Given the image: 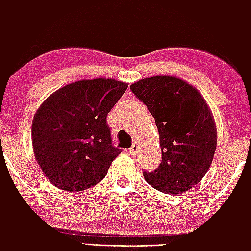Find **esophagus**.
I'll return each instance as SVG.
<instances>
[{
	"instance_id": "obj_1",
	"label": "esophagus",
	"mask_w": 251,
	"mask_h": 251,
	"mask_svg": "<svg viewBox=\"0 0 251 251\" xmlns=\"http://www.w3.org/2000/svg\"><path fill=\"white\" fill-rule=\"evenodd\" d=\"M139 149H140V146H139V143L137 142H135L133 146H131L130 148H129V153L131 154V155H136L137 154V151H139Z\"/></svg>"
}]
</instances>
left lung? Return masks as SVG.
Returning a JSON list of instances; mask_svg holds the SVG:
<instances>
[{
	"mask_svg": "<svg viewBox=\"0 0 251 251\" xmlns=\"http://www.w3.org/2000/svg\"><path fill=\"white\" fill-rule=\"evenodd\" d=\"M130 90L155 118L162 161L146 181L163 193L191 190L210 168L217 146L215 120L201 95L171 75L141 79Z\"/></svg>",
	"mask_w": 251,
	"mask_h": 251,
	"instance_id": "1",
	"label": "left lung"
}]
</instances>
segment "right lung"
<instances>
[{"mask_svg":"<svg viewBox=\"0 0 251 251\" xmlns=\"http://www.w3.org/2000/svg\"><path fill=\"white\" fill-rule=\"evenodd\" d=\"M128 84L97 78L57 90L32 125L33 149L45 176L60 190H88L105 178L121 149L111 145L106 116Z\"/></svg>","mask_w":251,"mask_h":251,"instance_id":"right-lung-1","label":"right lung"}]
</instances>
